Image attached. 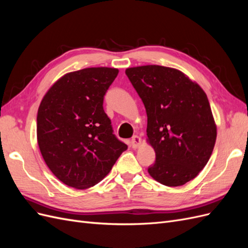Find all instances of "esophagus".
I'll list each match as a JSON object with an SVG mask.
<instances>
[{"mask_svg": "<svg viewBox=\"0 0 248 248\" xmlns=\"http://www.w3.org/2000/svg\"><path fill=\"white\" fill-rule=\"evenodd\" d=\"M140 144H141V140H140V137H138V136H134V137L131 139L130 145H131V147H132L133 149H137V148H139V147L140 146Z\"/></svg>", "mask_w": 248, "mask_h": 248, "instance_id": "obj_1", "label": "esophagus"}]
</instances>
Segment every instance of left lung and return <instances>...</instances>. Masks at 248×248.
Returning a JSON list of instances; mask_svg holds the SVG:
<instances>
[{
    "instance_id": "8db88e82",
    "label": "left lung",
    "mask_w": 248,
    "mask_h": 248,
    "mask_svg": "<svg viewBox=\"0 0 248 248\" xmlns=\"http://www.w3.org/2000/svg\"><path fill=\"white\" fill-rule=\"evenodd\" d=\"M125 73L147 111V141L156 155L149 175L166 186L184 185L205 168L216 141L217 128L206 93L170 67L138 66Z\"/></svg>"
}]
</instances>
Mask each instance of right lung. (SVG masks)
Returning <instances> with one entry per match:
<instances>
[{"label": "right lung", "instance_id": "add662e5", "mask_svg": "<svg viewBox=\"0 0 248 248\" xmlns=\"http://www.w3.org/2000/svg\"><path fill=\"white\" fill-rule=\"evenodd\" d=\"M117 68L91 67L66 73L41 100L37 141L46 166L60 181L77 189L99 183L127 145L112 133L103 97Z\"/></svg>", "mask_w": 248, "mask_h": 248}]
</instances>
